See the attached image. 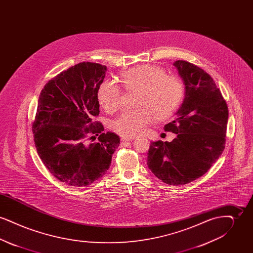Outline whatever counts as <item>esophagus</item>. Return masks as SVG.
Wrapping results in <instances>:
<instances>
[{
	"label": "esophagus",
	"mask_w": 253,
	"mask_h": 253,
	"mask_svg": "<svg viewBox=\"0 0 253 253\" xmlns=\"http://www.w3.org/2000/svg\"><path fill=\"white\" fill-rule=\"evenodd\" d=\"M121 140L122 144H125L126 142H129V141L132 140V138H129V137H121Z\"/></svg>",
	"instance_id": "1"
}]
</instances>
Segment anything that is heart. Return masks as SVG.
I'll list each match as a JSON object with an SVG mask.
<instances>
[{
  "mask_svg": "<svg viewBox=\"0 0 253 253\" xmlns=\"http://www.w3.org/2000/svg\"><path fill=\"white\" fill-rule=\"evenodd\" d=\"M123 87L136 91L134 104L138 107L124 111L112 122L113 131L122 136L132 137L144 132L155 118L164 121L180 106L185 88L177 77L166 75V71L151 64H142L121 73ZM97 99L104 110L113 114L122 104L121 87L113 80H104L97 89Z\"/></svg>",
  "mask_w": 253,
  "mask_h": 253,
  "instance_id": "heart-1",
  "label": "heart"
}]
</instances>
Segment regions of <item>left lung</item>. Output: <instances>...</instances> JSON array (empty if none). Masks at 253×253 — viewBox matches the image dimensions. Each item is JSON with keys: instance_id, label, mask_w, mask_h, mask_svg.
<instances>
[{"instance_id": "1", "label": "left lung", "mask_w": 253, "mask_h": 253, "mask_svg": "<svg viewBox=\"0 0 253 253\" xmlns=\"http://www.w3.org/2000/svg\"><path fill=\"white\" fill-rule=\"evenodd\" d=\"M173 65L186 93L176 119L164 130L177 136L171 142H151L147 165L158 179L179 186L202 176L223 153L229 109L208 73L186 60H176Z\"/></svg>"}]
</instances>
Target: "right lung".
<instances>
[{
	"label": "right lung",
	"instance_id": "obj_1",
	"mask_svg": "<svg viewBox=\"0 0 253 253\" xmlns=\"http://www.w3.org/2000/svg\"><path fill=\"white\" fill-rule=\"evenodd\" d=\"M106 69L78 63L50 80L39 97L32 123L38 155L52 175L69 186L85 187L102 177L120 146V136L103 132L95 121Z\"/></svg>",
	"mask_w": 253,
	"mask_h": 253
}]
</instances>
